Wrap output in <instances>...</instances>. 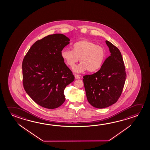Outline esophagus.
Returning <instances> with one entry per match:
<instances>
[{
  "label": "esophagus",
  "instance_id": "obj_1",
  "mask_svg": "<svg viewBox=\"0 0 150 150\" xmlns=\"http://www.w3.org/2000/svg\"><path fill=\"white\" fill-rule=\"evenodd\" d=\"M75 78L76 79H81V77H80V76H79V75L75 74Z\"/></svg>",
  "mask_w": 150,
  "mask_h": 150
}]
</instances>
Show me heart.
I'll return each instance as SVG.
<instances>
[{
    "instance_id": "1",
    "label": "heart",
    "mask_w": 150,
    "mask_h": 150,
    "mask_svg": "<svg viewBox=\"0 0 150 150\" xmlns=\"http://www.w3.org/2000/svg\"><path fill=\"white\" fill-rule=\"evenodd\" d=\"M72 50L64 48L61 52L62 59L69 67L73 68L79 59L81 62L74 71L81 73L88 70L90 72L98 71L106 59L103 47L88 40H81L74 43Z\"/></svg>"
}]
</instances>
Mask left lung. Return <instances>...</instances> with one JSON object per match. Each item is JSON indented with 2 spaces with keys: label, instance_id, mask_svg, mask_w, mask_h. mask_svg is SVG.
Listing matches in <instances>:
<instances>
[{
  "label": "left lung",
  "instance_id": "8db88e82",
  "mask_svg": "<svg viewBox=\"0 0 150 150\" xmlns=\"http://www.w3.org/2000/svg\"><path fill=\"white\" fill-rule=\"evenodd\" d=\"M106 43L110 52L100 69L95 73L83 76L89 103L97 108H105L115 103L121 95L127 75L119 50L111 42Z\"/></svg>",
  "mask_w": 150,
  "mask_h": 150
}]
</instances>
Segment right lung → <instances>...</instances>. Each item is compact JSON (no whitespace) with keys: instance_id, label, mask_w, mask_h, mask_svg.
<instances>
[{"instance_id":"1","label":"right lung","mask_w":150,"mask_h":150,"mask_svg":"<svg viewBox=\"0 0 150 150\" xmlns=\"http://www.w3.org/2000/svg\"><path fill=\"white\" fill-rule=\"evenodd\" d=\"M70 40L60 33L35 42L22 62L25 91L40 106L55 109L65 100L64 91L75 77L64 63L61 52Z\"/></svg>"}]
</instances>
